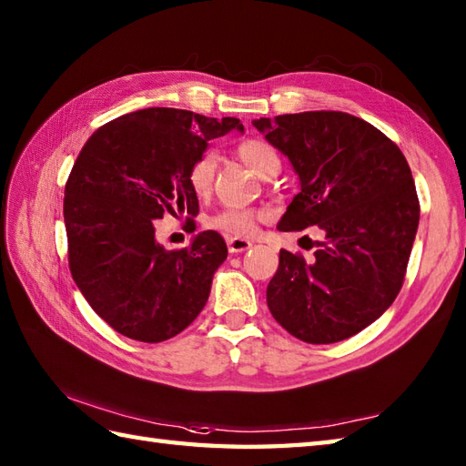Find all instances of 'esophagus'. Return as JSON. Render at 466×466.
Here are the masks:
<instances>
[{
    "label": "esophagus",
    "instance_id": "obj_1",
    "mask_svg": "<svg viewBox=\"0 0 466 466\" xmlns=\"http://www.w3.org/2000/svg\"><path fill=\"white\" fill-rule=\"evenodd\" d=\"M248 248H252V242L246 238H228V252L230 254H238V252H246Z\"/></svg>",
    "mask_w": 466,
    "mask_h": 466
}]
</instances>
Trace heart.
Wrapping results in <instances>:
<instances>
[{"mask_svg": "<svg viewBox=\"0 0 466 466\" xmlns=\"http://www.w3.org/2000/svg\"><path fill=\"white\" fill-rule=\"evenodd\" d=\"M236 154H238L240 160L250 166L252 170L266 177L276 167H280V157L276 154L274 147L258 140V137H250V140H244L236 146ZM216 167H218V154L214 150H206L200 156H196L190 167H187L186 180L190 190L196 196H208L214 187V177H216ZM266 218L264 210H248V208H224L218 214H214L208 226L216 228L224 234H234V236H246L254 230L256 222H260Z\"/></svg>", "mask_w": 466, "mask_h": 466, "instance_id": "1", "label": "heart"}]
</instances>
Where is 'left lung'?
Masks as SVG:
<instances>
[{
  "label": "left lung",
  "instance_id": "1",
  "mask_svg": "<svg viewBox=\"0 0 466 466\" xmlns=\"http://www.w3.org/2000/svg\"><path fill=\"white\" fill-rule=\"evenodd\" d=\"M300 177L280 232L319 226L314 260L280 250L266 302L282 329L310 344L350 339L402 289L419 228V196L399 146L360 117L302 112L252 122Z\"/></svg>",
  "mask_w": 466,
  "mask_h": 466
}]
</instances>
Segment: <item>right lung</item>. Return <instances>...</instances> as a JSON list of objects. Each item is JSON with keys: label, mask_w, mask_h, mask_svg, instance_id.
Instances as JSON below:
<instances>
[{"label": "right lung", "mask_w": 466, "mask_h": 466, "mask_svg": "<svg viewBox=\"0 0 466 466\" xmlns=\"http://www.w3.org/2000/svg\"><path fill=\"white\" fill-rule=\"evenodd\" d=\"M244 130L236 117L146 107L90 136L66 184L69 272L94 312L127 339L162 342L190 326L228 248L214 230L182 250L156 240L164 214H198L186 174L208 142Z\"/></svg>", "instance_id": "right-lung-1"}]
</instances>
